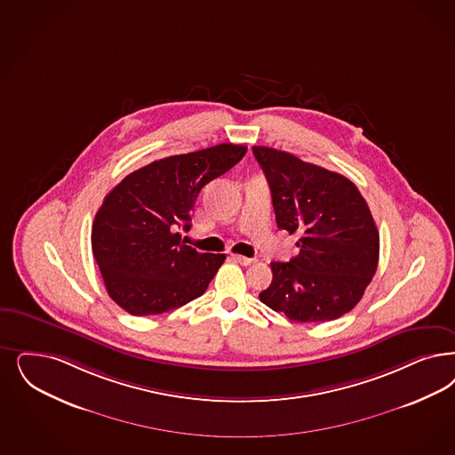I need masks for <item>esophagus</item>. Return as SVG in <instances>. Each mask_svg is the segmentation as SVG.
Returning a JSON list of instances; mask_svg holds the SVG:
<instances>
[{"label":"esophagus","mask_w":455,"mask_h":455,"mask_svg":"<svg viewBox=\"0 0 455 455\" xmlns=\"http://www.w3.org/2000/svg\"><path fill=\"white\" fill-rule=\"evenodd\" d=\"M232 259L238 262V264H242V266H251V264H255L257 260L255 259H251V257H245V255H232Z\"/></svg>","instance_id":"34e87169"}]
</instances>
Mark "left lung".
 Returning a JSON list of instances; mask_svg holds the SVG:
<instances>
[{"label":"left lung","instance_id":"1","mask_svg":"<svg viewBox=\"0 0 455 455\" xmlns=\"http://www.w3.org/2000/svg\"><path fill=\"white\" fill-rule=\"evenodd\" d=\"M266 172L277 227L298 234V255L272 262V283L259 294L296 323H323L349 313L371 283L379 235L355 183L298 156L253 146Z\"/></svg>","mask_w":455,"mask_h":455}]
</instances>
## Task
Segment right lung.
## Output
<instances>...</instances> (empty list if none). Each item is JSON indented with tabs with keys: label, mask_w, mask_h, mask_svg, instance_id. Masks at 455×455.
<instances>
[{
	"label": "right lung",
	"mask_w": 455,
	"mask_h": 455,
	"mask_svg": "<svg viewBox=\"0 0 455 455\" xmlns=\"http://www.w3.org/2000/svg\"><path fill=\"white\" fill-rule=\"evenodd\" d=\"M240 144H219L153 161L109 191L95 213L92 251L110 299L132 315L163 314L200 298L225 253L185 245L191 212L206 183L245 156Z\"/></svg>",
	"instance_id": "add662e5"
}]
</instances>
